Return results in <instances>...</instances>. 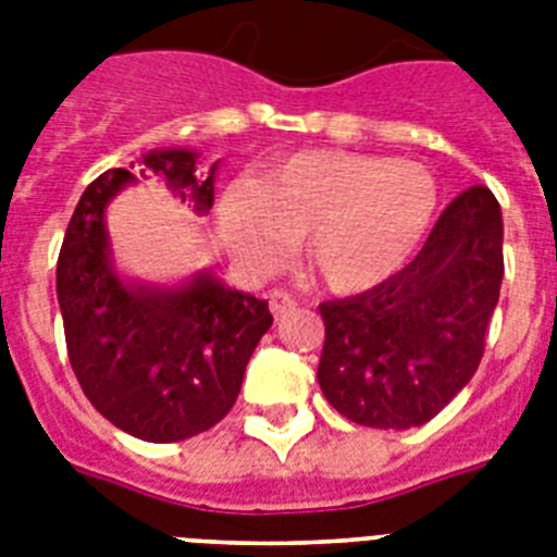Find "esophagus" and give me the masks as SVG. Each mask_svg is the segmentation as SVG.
<instances>
[{"instance_id": "34e87169", "label": "esophagus", "mask_w": 557, "mask_h": 557, "mask_svg": "<svg viewBox=\"0 0 557 557\" xmlns=\"http://www.w3.org/2000/svg\"><path fill=\"white\" fill-rule=\"evenodd\" d=\"M271 314H274V318H286L288 312H295L297 309V297L295 295H288V292H274V295H271Z\"/></svg>"}]
</instances>
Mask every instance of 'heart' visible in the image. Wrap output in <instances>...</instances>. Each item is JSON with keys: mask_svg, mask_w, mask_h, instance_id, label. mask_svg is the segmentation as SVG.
Segmentation results:
<instances>
[{"mask_svg": "<svg viewBox=\"0 0 557 557\" xmlns=\"http://www.w3.org/2000/svg\"><path fill=\"white\" fill-rule=\"evenodd\" d=\"M436 178L410 161L356 152H300L257 185L219 201L227 245L245 260L274 262L306 239L314 274L335 292H364L393 277L428 234Z\"/></svg>", "mask_w": 557, "mask_h": 557, "instance_id": "b5f03b06", "label": "heart"}]
</instances>
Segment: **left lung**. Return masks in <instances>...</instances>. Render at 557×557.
Here are the masks:
<instances>
[{"label": "left lung", "instance_id": "1", "mask_svg": "<svg viewBox=\"0 0 557 557\" xmlns=\"http://www.w3.org/2000/svg\"><path fill=\"white\" fill-rule=\"evenodd\" d=\"M500 283V205L474 185L442 210L407 269L370 292L318 306L326 401L379 431L431 422L483 361Z\"/></svg>", "mask_w": 557, "mask_h": 557}]
</instances>
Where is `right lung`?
I'll list each match as a JSON object with an SVG mask.
<instances>
[{
	"instance_id": "add662e5",
	"label": "right lung",
	"mask_w": 557,
	"mask_h": 557,
	"mask_svg": "<svg viewBox=\"0 0 557 557\" xmlns=\"http://www.w3.org/2000/svg\"><path fill=\"white\" fill-rule=\"evenodd\" d=\"M144 170L168 178L199 210L213 205V176L196 182V152L159 150ZM141 170V173H144ZM133 178L107 170L86 187L57 257L65 349L100 416L147 442H178L225 419L245 367L271 330L269 300L210 277L176 292L129 288L109 269L103 208Z\"/></svg>"
}]
</instances>
